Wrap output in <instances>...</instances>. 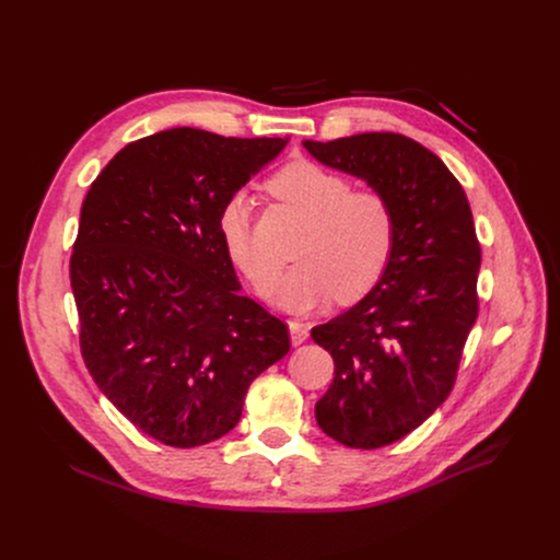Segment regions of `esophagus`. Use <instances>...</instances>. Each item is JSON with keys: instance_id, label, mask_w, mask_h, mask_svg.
Wrapping results in <instances>:
<instances>
[{"instance_id": "34e87169", "label": "esophagus", "mask_w": 560, "mask_h": 560, "mask_svg": "<svg viewBox=\"0 0 560 560\" xmlns=\"http://www.w3.org/2000/svg\"><path fill=\"white\" fill-rule=\"evenodd\" d=\"M288 328H290V341L292 346H301L305 339H307V328L303 324H299L296 318H292V322H288Z\"/></svg>"}]
</instances>
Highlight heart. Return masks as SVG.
Wrapping results in <instances>:
<instances>
[{
	"label": "heart",
	"mask_w": 560,
	"mask_h": 560,
	"mask_svg": "<svg viewBox=\"0 0 560 560\" xmlns=\"http://www.w3.org/2000/svg\"><path fill=\"white\" fill-rule=\"evenodd\" d=\"M268 188L307 219L294 253L301 264L270 292L277 303L307 310L332 294L337 301L350 303L378 283L394 250V214L383 195L350 190L343 175L307 159L283 166ZM219 234L232 264L257 290H266L277 270L253 246L248 199L242 192L223 203Z\"/></svg>",
	"instance_id": "b5f03b06"
}]
</instances>
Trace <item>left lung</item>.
Masks as SVG:
<instances>
[{
    "label": "left lung",
    "mask_w": 560,
    "mask_h": 560,
    "mask_svg": "<svg viewBox=\"0 0 560 560\" xmlns=\"http://www.w3.org/2000/svg\"><path fill=\"white\" fill-rule=\"evenodd\" d=\"M303 145L365 179L394 214V250L378 283L312 328L335 359L314 408L318 428L348 447L376 450L417 430L450 396L478 316L481 244L463 186L419 141L363 132Z\"/></svg>",
    "instance_id": "8db88e82"
}]
</instances>
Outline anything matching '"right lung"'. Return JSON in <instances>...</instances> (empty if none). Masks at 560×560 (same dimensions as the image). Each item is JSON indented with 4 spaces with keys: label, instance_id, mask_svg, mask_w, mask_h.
Listing matches in <instances>:
<instances>
[{
    "label": "right lung",
    "instance_id": "1",
    "mask_svg": "<svg viewBox=\"0 0 560 560\" xmlns=\"http://www.w3.org/2000/svg\"><path fill=\"white\" fill-rule=\"evenodd\" d=\"M288 139L171 128L121 148L93 182L70 255L79 348L108 401L173 447L228 434L250 383L290 350L244 296L219 234L228 197Z\"/></svg>",
    "mask_w": 560,
    "mask_h": 560
}]
</instances>
